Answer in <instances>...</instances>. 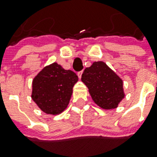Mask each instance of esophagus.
<instances>
[{
	"mask_svg": "<svg viewBox=\"0 0 157 157\" xmlns=\"http://www.w3.org/2000/svg\"><path fill=\"white\" fill-rule=\"evenodd\" d=\"M82 71H80V72L77 73V75H78V77L80 79H81V77H82Z\"/></svg>",
	"mask_w": 157,
	"mask_h": 157,
	"instance_id": "esophagus-1",
	"label": "esophagus"
}]
</instances>
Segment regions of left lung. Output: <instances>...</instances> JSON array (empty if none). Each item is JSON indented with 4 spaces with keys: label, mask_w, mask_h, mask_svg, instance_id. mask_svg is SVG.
Returning a JSON list of instances; mask_svg holds the SVG:
<instances>
[{
    "label": "left lung",
    "mask_w": 157,
    "mask_h": 157,
    "mask_svg": "<svg viewBox=\"0 0 157 157\" xmlns=\"http://www.w3.org/2000/svg\"><path fill=\"white\" fill-rule=\"evenodd\" d=\"M82 82L88 87L94 102L103 109H116L125 96L122 80L101 61L84 69Z\"/></svg>",
    "instance_id": "1"
}]
</instances>
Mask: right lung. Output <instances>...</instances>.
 Instances as JSON below:
<instances>
[{
	"mask_svg": "<svg viewBox=\"0 0 157 157\" xmlns=\"http://www.w3.org/2000/svg\"><path fill=\"white\" fill-rule=\"evenodd\" d=\"M78 76L53 62L41 69L32 82V100L48 115L56 116L68 107Z\"/></svg>",
	"mask_w": 157,
	"mask_h": 157,
	"instance_id": "add662e5",
	"label": "right lung"
}]
</instances>
